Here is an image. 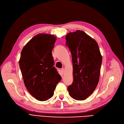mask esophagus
I'll return each mask as SVG.
<instances>
[{"label":"esophagus","mask_w":124,"mask_h":124,"mask_svg":"<svg viewBox=\"0 0 124 124\" xmlns=\"http://www.w3.org/2000/svg\"><path fill=\"white\" fill-rule=\"evenodd\" d=\"M64 72H65V70H64V68H62V69H61V72H62V73L63 74L64 73Z\"/></svg>","instance_id":"34e87169"}]
</instances>
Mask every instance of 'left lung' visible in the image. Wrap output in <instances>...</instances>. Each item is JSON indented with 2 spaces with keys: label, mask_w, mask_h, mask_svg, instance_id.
Returning a JSON list of instances; mask_svg holds the SVG:
<instances>
[{
  "label": "left lung",
  "mask_w": 124,
  "mask_h": 124,
  "mask_svg": "<svg viewBox=\"0 0 124 124\" xmlns=\"http://www.w3.org/2000/svg\"><path fill=\"white\" fill-rule=\"evenodd\" d=\"M65 39L73 69V81L68 87L69 93L74 100H85L98 84L102 57L96 41L83 31L69 33Z\"/></svg>",
  "instance_id": "left-lung-1"
}]
</instances>
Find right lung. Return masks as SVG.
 <instances>
[{
	"mask_svg": "<svg viewBox=\"0 0 124 124\" xmlns=\"http://www.w3.org/2000/svg\"><path fill=\"white\" fill-rule=\"evenodd\" d=\"M56 40L53 35L38 34L21 51L19 66L24 85L32 96L40 101L52 97L61 80L53 66L52 50Z\"/></svg>",
	"mask_w": 124,
	"mask_h": 124,
	"instance_id": "right-lung-1",
	"label": "right lung"
}]
</instances>
